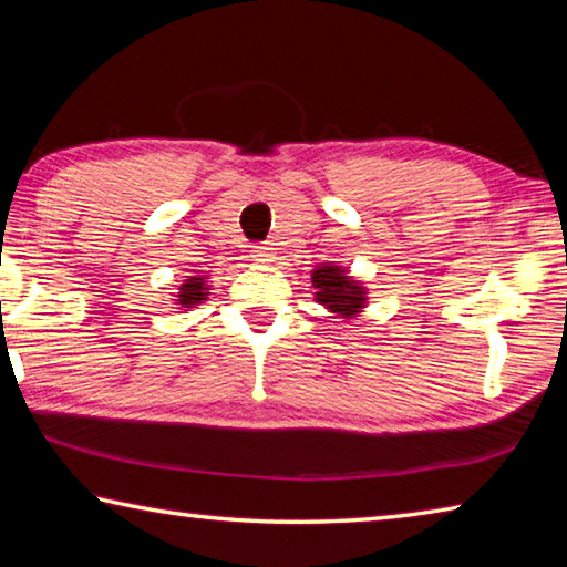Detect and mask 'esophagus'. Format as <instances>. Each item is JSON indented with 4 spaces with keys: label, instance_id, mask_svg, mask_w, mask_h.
I'll return each mask as SVG.
<instances>
[{
    "label": "esophagus",
    "instance_id": "1",
    "mask_svg": "<svg viewBox=\"0 0 567 567\" xmlns=\"http://www.w3.org/2000/svg\"><path fill=\"white\" fill-rule=\"evenodd\" d=\"M252 257H255V262L267 265V262L275 260V249H272L270 245H257V247L252 249Z\"/></svg>",
    "mask_w": 567,
    "mask_h": 567
}]
</instances>
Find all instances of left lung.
<instances>
[{
	"label": "left lung",
	"mask_w": 567,
	"mask_h": 567,
	"mask_svg": "<svg viewBox=\"0 0 567 567\" xmlns=\"http://www.w3.org/2000/svg\"><path fill=\"white\" fill-rule=\"evenodd\" d=\"M315 302L322 305L334 320H358L368 307V285L338 262H320L310 272Z\"/></svg>",
	"instance_id": "left-lung-1"
}]
</instances>
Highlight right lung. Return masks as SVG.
I'll list each match as a JSON object with an SVG mask.
<instances>
[{
    "label": "right lung",
    "mask_w": 567,
    "mask_h": 567,
    "mask_svg": "<svg viewBox=\"0 0 567 567\" xmlns=\"http://www.w3.org/2000/svg\"><path fill=\"white\" fill-rule=\"evenodd\" d=\"M213 285H209V277L205 272H192L187 275L182 285H177V292H172V300H175L177 310H192V307L203 305Z\"/></svg>",
    "instance_id": "right-lung-1"
}]
</instances>
